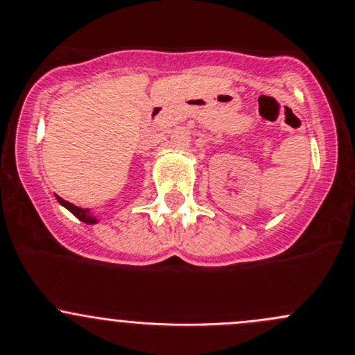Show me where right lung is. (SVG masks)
I'll return each instance as SVG.
<instances>
[{
  "instance_id": "1",
  "label": "right lung",
  "mask_w": 355,
  "mask_h": 355,
  "mask_svg": "<svg viewBox=\"0 0 355 355\" xmlns=\"http://www.w3.org/2000/svg\"><path fill=\"white\" fill-rule=\"evenodd\" d=\"M56 200H58V202H60V205H63L64 208H68V210L71 211V214L75 215V217L78 218V220L85 222V224H97V222H98L97 218L94 217L92 214H90L89 208H80V207H75V205L69 203V202H67V200L60 198V196H56Z\"/></svg>"
}]
</instances>
